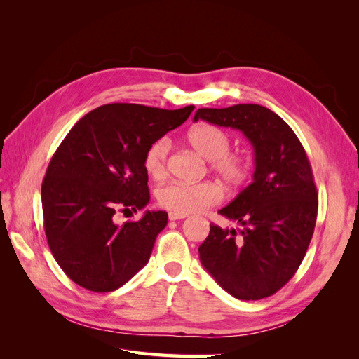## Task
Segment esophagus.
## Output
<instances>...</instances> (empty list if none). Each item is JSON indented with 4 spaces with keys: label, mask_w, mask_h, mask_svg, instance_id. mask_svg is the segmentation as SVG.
Here are the masks:
<instances>
[{
    "label": "esophagus",
    "mask_w": 359,
    "mask_h": 359,
    "mask_svg": "<svg viewBox=\"0 0 359 359\" xmlns=\"http://www.w3.org/2000/svg\"><path fill=\"white\" fill-rule=\"evenodd\" d=\"M181 219H186V215L184 214H178V212H169V220H181Z\"/></svg>",
    "instance_id": "1"
}]
</instances>
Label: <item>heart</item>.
Wrapping results in <instances>:
<instances>
[{
	"label": "heart",
	"instance_id": "heart-1",
	"mask_svg": "<svg viewBox=\"0 0 359 359\" xmlns=\"http://www.w3.org/2000/svg\"><path fill=\"white\" fill-rule=\"evenodd\" d=\"M187 142L199 156L210 161V168L227 189H240L248 180L252 163L244 154L231 153V136L223 128L212 124H198L189 130ZM170 142L161 137L149 145L145 153L144 166L148 175L161 180L166 175ZM223 191L215 182L205 181L199 184L169 182L157 191L160 206L172 212L194 214L212 205L220 203Z\"/></svg>",
	"mask_w": 359,
	"mask_h": 359
}]
</instances>
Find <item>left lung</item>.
<instances>
[{"mask_svg": "<svg viewBox=\"0 0 359 359\" xmlns=\"http://www.w3.org/2000/svg\"><path fill=\"white\" fill-rule=\"evenodd\" d=\"M240 130L255 148L253 182L219 212L240 232L211 224L199 245L203 268L227 293L244 301L274 295L297 273L311 241L318 191L299 139L260 104L202 107L194 121Z\"/></svg>", "mask_w": 359, "mask_h": 359, "instance_id": "1", "label": "left lung"}]
</instances>
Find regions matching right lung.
I'll return each mask as SVG.
<instances>
[{"label":"right lung","instance_id":"1","mask_svg":"<svg viewBox=\"0 0 359 359\" xmlns=\"http://www.w3.org/2000/svg\"><path fill=\"white\" fill-rule=\"evenodd\" d=\"M193 109L103 104L64 137L41 184V206L50 252L76 285L112 292L147 265L168 212L145 211L139 222L123 226L114 215L145 208L147 149Z\"/></svg>","mask_w":359,"mask_h":359}]
</instances>
